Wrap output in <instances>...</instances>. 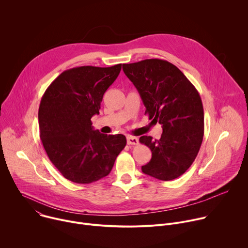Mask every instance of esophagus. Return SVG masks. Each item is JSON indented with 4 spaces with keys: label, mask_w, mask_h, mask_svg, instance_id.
Masks as SVG:
<instances>
[{
    "label": "esophagus",
    "mask_w": 248,
    "mask_h": 248,
    "mask_svg": "<svg viewBox=\"0 0 248 248\" xmlns=\"http://www.w3.org/2000/svg\"><path fill=\"white\" fill-rule=\"evenodd\" d=\"M126 142L128 145H137L138 144V139L134 136H127L126 137Z\"/></svg>",
    "instance_id": "obj_1"
}]
</instances>
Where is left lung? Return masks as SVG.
<instances>
[{
	"label": "left lung",
	"mask_w": 248,
	"mask_h": 248,
	"mask_svg": "<svg viewBox=\"0 0 248 248\" xmlns=\"http://www.w3.org/2000/svg\"><path fill=\"white\" fill-rule=\"evenodd\" d=\"M123 69L139 92L149 120L163 128L160 139L139 138L152 152L141 170L161 181L179 178L195 160L203 140L204 112L198 91L178 67L164 60L124 63Z\"/></svg>",
	"instance_id": "obj_1"
}]
</instances>
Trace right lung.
<instances>
[{
  "instance_id": "1",
  "label": "right lung",
  "mask_w": 248,
  "mask_h": 248,
  "mask_svg": "<svg viewBox=\"0 0 248 248\" xmlns=\"http://www.w3.org/2000/svg\"><path fill=\"white\" fill-rule=\"evenodd\" d=\"M121 69L122 63L64 70L42 96L40 138L50 161L70 182L91 184L105 178L126 144L124 135L103 134L91 122Z\"/></svg>"
}]
</instances>
